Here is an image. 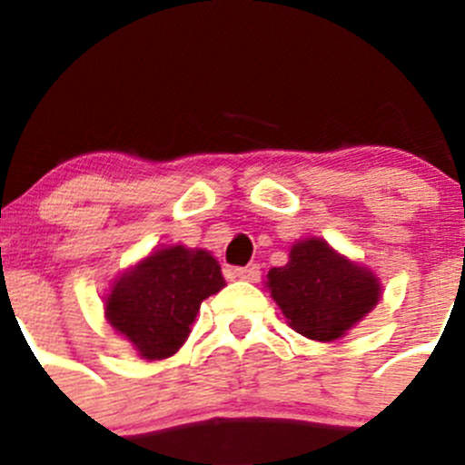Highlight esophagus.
<instances>
[{"label": "esophagus", "instance_id": "esophagus-1", "mask_svg": "<svg viewBox=\"0 0 465 465\" xmlns=\"http://www.w3.org/2000/svg\"><path fill=\"white\" fill-rule=\"evenodd\" d=\"M237 279H244V282H258L261 279V265H246V268H237L235 270Z\"/></svg>", "mask_w": 465, "mask_h": 465}]
</instances>
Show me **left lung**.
Instances as JSON below:
<instances>
[{"label": "left lung", "instance_id": "1", "mask_svg": "<svg viewBox=\"0 0 465 465\" xmlns=\"http://www.w3.org/2000/svg\"><path fill=\"white\" fill-rule=\"evenodd\" d=\"M265 289L286 323L319 342L344 338L375 310L384 291L371 268L335 252L322 237L295 242L289 262L268 272Z\"/></svg>", "mask_w": 465, "mask_h": 465}]
</instances>
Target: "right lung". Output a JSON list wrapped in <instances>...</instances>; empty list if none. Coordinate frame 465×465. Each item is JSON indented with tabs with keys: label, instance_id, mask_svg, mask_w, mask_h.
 Wrapping results in <instances>:
<instances>
[{
	"label": "right lung",
	"instance_id": "add662e5",
	"mask_svg": "<svg viewBox=\"0 0 465 465\" xmlns=\"http://www.w3.org/2000/svg\"><path fill=\"white\" fill-rule=\"evenodd\" d=\"M223 286L207 249L163 246L111 282L104 319L143 361L170 359L191 335L203 300Z\"/></svg>",
	"mask_w": 465,
	"mask_h": 465
}]
</instances>
